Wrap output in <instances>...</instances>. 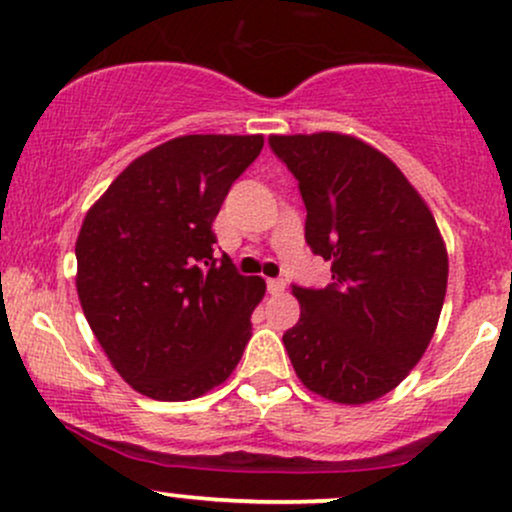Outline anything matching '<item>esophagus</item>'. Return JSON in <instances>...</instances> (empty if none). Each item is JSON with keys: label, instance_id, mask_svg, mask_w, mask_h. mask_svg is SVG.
Returning <instances> with one entry per match:
<instances>
[{"label": "esophagus", "instance_id": "1", "mask_svg": "<svg viewBox=\"0 0 512 512\" xmlns=\"http://www.w3.org/2000/svg\"><path fill=\"white\" fill-rule=\"evenodd\" d=\"M284 289V279H267V291L272 293V296H279V293H284Z\"/></svg>", "mask_w": 512, "mask_h": 512}]
</instances>
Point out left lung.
<instances>
[{"label": "left lung", "instance_id": "1", "mask_svg": "<svg viewBox=\"0 0 512 512\" xmlns=\"http://www.w3.org/2000/svg\"><path fill=\"white\" fill-rule=\"evenodd\" d=\"M298 180L305 243L332 262L325 289L293 286L301 317L284 334L315 395L366 404L402 383L436 332L448 250L431 209L385 154L339 132L272 134Z\"/></svg>", "mask_w": 512, "mask_h": 512}]
</instances>
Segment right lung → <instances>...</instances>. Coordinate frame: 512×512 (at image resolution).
<instances>
[{"label": "right lung", "instance_id": "right-lung-1", "mask_svg": "<svg viewBox=\"0 0 512 512\" xmlns=\"http://www.w3.org/2000/svg\"><path fill=\"white\" fill-rule=\"evenodd\" d=\"M262 134H185L134 158L88 209L76 293L122 380L161 402L214 390L252 337L267 284L214 257L216 214Z\"/></svg>", "mask_w": 512, "mask_h": 512}]
</instances>
